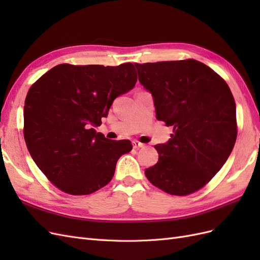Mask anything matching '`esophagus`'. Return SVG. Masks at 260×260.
Segmentation results:
<instances>
[{"label":"esophagus","instance_id":"34e87169","mask_svg":"<svg viewBox=\"0 0 260 260\" xmlns=\"http://www.w3.org/2000/svg\"><path fill=\"white\" fill-rule=\"evenodd\" d=\"M132 143H133V147H135V148H141V147L145 146L143 143H141L140 141H138V140H135Z\"/></svg>","mask_w":260,"mask_h":260}]
</instances>
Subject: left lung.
<instances>
[{
    "mask_svg": "<svg viewBox=\"0 0 260 260\" xmlns=\"http://www.w3.org/2000/svg\"><path fill=\"white\" fill-rule=\"evenodd\" d=\"M139 81L152 93L156 118L174 127L155 145L158 161L145 170L149 182L171 195L205 186L226 161L238 135L237 108L226 82L195 59L138 64Z\"/></svg>",
    "mask_w": 260,
    "mask_h": 260,
    "instance_id": "1",
    "label": "left lung"
}]
</instances>
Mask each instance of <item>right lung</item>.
I'll use <instances>...</instances> for the list:
<instances>
[{
    "label": "right lung",
    "mask_w": 260,
    "mask_h": 260,
    "mask_svg": "<svg viewBox=\"0 0 260 260\" xmlns=\"http://www.w3.org/2000/svg\"><path fill=\"white\" fill-rule=\"evenodd\" d=\"M138 80L135 66L60 64L31 85L23 107V137L45 177L60 191L88 195L111 182L129 140H108L94 127L114 100Z\"/></svg>",
    "instance_id": "right-lung-1"
}]
</instances>
